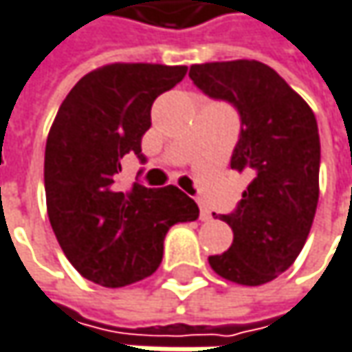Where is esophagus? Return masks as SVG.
<instances>
[{
    "instance_id": "34e87169",
    "label": "esophagus",
    "mask_w": 352,
    "mask_h": 352,
    "mask_svg": "<svg viewBox=\"0 0 352 352\" xmlns=\"http://www.w3.org/2000/svg\"><path fill=\"white\" fill-rule=\"evenodd\" d=\"M197 204H199V219H201V221H211V219H213V215H211V209L206 206V201H201V199H199Z\"/></svg>"
}]
</instances>
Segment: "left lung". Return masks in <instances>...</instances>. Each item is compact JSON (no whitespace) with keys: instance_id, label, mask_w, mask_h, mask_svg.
I'll list each match as a JSON object with an SVG mask.
<instances>
[{"instance_id":"1","label":"left lung","mask_w":352,"mask_h":352,"mask_svg":"<svg viewBox=\"0 0 352 352\" xmlns=\"http://www.w3.org/2000/svg\"><path fill=\"white\" fill-rule=\"evenodd\" d=\"M189 78L238 109L240 141L230 165L252 175L236 211L221 215L234 241L228 252L209 256V266L241 286L266 284L294 264L312 228L320 169L316 116L258 60L193 64Z\"/></svg>"}]
</instances>
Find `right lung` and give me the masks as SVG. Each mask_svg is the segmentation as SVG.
<instances>
[{"mask_svg":"<svg viewBox=\"0 0 352 352\" xmlns=\"http://www.w3.org/2000/svg\"><path fill=\"white\" fill-rule=\"evenodd\" d=\"M185 74L187 66L107 64L76 82L52 122L44 157L50 223L70 264L94 284L120 288L151 276L169 228L199 217L175 185H116L124 155L144 161L141 139L155 98Z\"/></svg>","mask_w":352,"mask_h":352,"instance_id":"right-lung-1","label":"right lung"}]
</instances>
